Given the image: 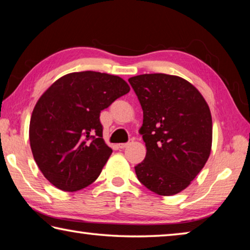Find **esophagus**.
Instances as JSON below:
<instances>
[{
  "label": "esophagus",
  "mask_w": 250,
  "mask_h": 250,
  "mask_svg": "<svg viewBox=\"0 0 250 250\" xmlns=\"http://www.w3.org/2000/svg\"><path fill=\"white\" fill-rule=\"evenodd\" d=\"M129 145H130L129 142L128 143H120V145L118 146H119V149H125V147H126Z\"/></svg>",
  "instance_id": "esophagus-1"
}]
</instances>
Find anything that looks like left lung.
Instances as JSON below:
<instances>
[{
	"label": "left lung",
	"instance_id": "left-lung-1",
	"mask_svg": "<svg viewBox=\"0 0 250 250\" xmlns=\"http://www.w3.org/2000/svg\"><path fill=\"white\" fill-rule=\"evenodd\" d=\"M129 83L143 110L139 132L146 146L135 174L158 195H174L191 184L209 156L208 104L192 83L177 76L145 74Z\"/></svg>",
	"mask_w": 250,
	"mask_h": 250
}]
</instances>
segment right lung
Returning a JSON list of instances; mask_svg holds the SVG:
<instances>
[{
	"instance_id": "right-lung-1",
	"label": "right lung",
	"mask_w": 250,
	"mask_h": 250,
	"mask_svg": "<svg viewBox=\"0 0 250 250\" xmlns=\"http://www.w3.org/2000/svg\"><path fill=\"white\" fill-rule=\"evenodd\" d=\"M129 91L118 76L88 70L65 75L44 92L33 110L29 142L54 186L76 192L97 180L112 153L103 139L100 112Z\"/></svg>"
}]
</instances>
